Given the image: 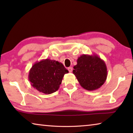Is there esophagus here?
Returning <instances> with one entry per match:
<instances>
[{
    "mask_svg": "<svg viewBox=\"0 0 133 133\" xmlns=\"http://www.w3.org/2000/svg\"><path fill=\"white\" fill-rule=\"evenodd\" d=\"M68 70H69V71L70 72V73H71V71H72V70H73V69H72V67H69L68 69Z\"/></svg>",
    "mask_w": 133,
    "mask_h": 133,
    "instance_id": "34e87169",
    "label": "esophagus"
}]
</instances>
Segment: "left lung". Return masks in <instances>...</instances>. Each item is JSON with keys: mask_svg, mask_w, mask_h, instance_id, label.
Segmentation results:
<instances>
[{"mask_svg": "<svg viewBox=\"0 0 133 133\" xmlns=\"http://www.w3.org/2000/svg\"><path fill=\"white\" fill-rule=\"evenodd\" d=\"M73 73L83 89L96 90L105 83L107 77L104 61L97 55H83L77 58Z\"/></svg>", "mask_w": 133, "mask_h": 133, "instance_id": "1", "label": "left lung"}]
</instances>
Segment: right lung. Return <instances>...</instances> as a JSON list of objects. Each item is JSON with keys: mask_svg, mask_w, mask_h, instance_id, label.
<instances>
[{"mask_svg": "<svg viewBox=\"0 0 133 133\" xmlns=\"http://www.w3.org/2000/svg\"><path fill=\"white\" fill-rule=\"evenodd\" d=\"M69 71L62 63L49 58L36 62L29 73V80L35 89L46 94L58 90L63 78Z\"/></svg>", "mask_w": 133, "mask_h": 133, "instance_id": "add662e5", "label": "right lung"}]
</instances>
